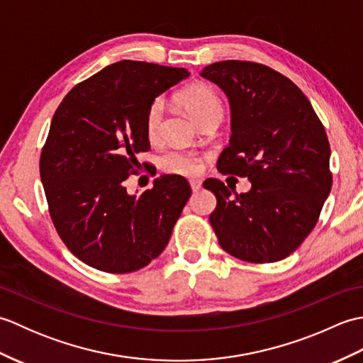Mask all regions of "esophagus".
<instances>
[{"instance_id": "obj_1", "label": "esophagus", "mask_w": 363, "mask_h": 363, "mask_svg": "<svg viewBox=\"0 0 363 363\" xmlns=\"http://www.w3.org/2000/svg\"><path fill=\"white\" fill-rule=\"evenodd\" d=\"M189 182H190V187H191V190H194V191L201 190V182H199L198 179H190Z\"/></svg>"}]
</instances>
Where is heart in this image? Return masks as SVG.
Returning a JSON list of instances; mask_svg holds the SVG:
<instances>
[{"label": "heart", "instance_id": "obj_1", "mask_svg": "<svg viewBox=\"0 0 363 363\" xmlns=\"http://www.w3.org/2000/svg\"><path fill=\"white\" fill-rule=\"evenodd\" d=\"M181 103L187 107V111L194 117L203 123L206 120L217 118L218 121L223 117V103L215 91L203 86H194L186 89L181 94ZM164 111L165 104L164 99L156 98L150 104L148 111L145 115V130L146 137L151 142L157 140L162 133V125H164ZM203 157L198 152L173 148L162 154L159 165L165 173L179 174V176H194L201 169Z\"/></svg>", "mask_w": 363, "mask_h": 363}]
</instances>
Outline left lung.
Segmentation results:
<instances>
[{"label": "left lung", "mask_w": 363, "mask_h": 363, "mask_svg": "<svg viewBox=\"0 0 363 363\" xmlns=\"http://www.w3.org/2000/svg\"><path fill=\"white\" fill-rule=\"evenodd\" d=\"M201 76L230 104L233 135L218 172L251 181L240 195L218 179L204 181L217 196L209 220L218 243L252 264L282 260L312 233L333 187L325 126L298 86L267 65L223 60Z\"/></svg>", "instance_id": "obj_1"}]
</instances>
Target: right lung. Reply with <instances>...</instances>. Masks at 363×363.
Segmentation results:
<instances>
[{
  "instance_id": "add662e5",
  "label": "right lung",
  "mask_w": 363,
  "mask_h": 363,
  "mask_svg": "<svg viewBox=\"0 0 363 363\" xmlns=\"http://www.w3.org/2000/svg\"><path fill=\"white\" fill-rule=\"evenodd\" d=\"M186 68L120 60L74 86L59 104L40 154L50 217L65 246L106 273H133L160 256L191 189L162 174L129 195L137 154L150 150V104L186 79Z\"/></svg>"
}]
</instances>
